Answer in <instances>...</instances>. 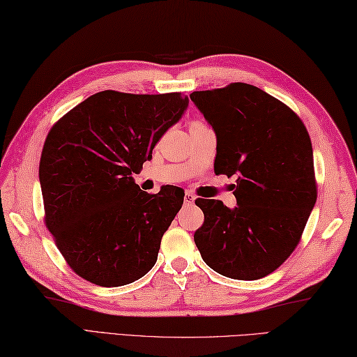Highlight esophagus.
Instances as JSON below:
<instances>
[{"instance_id": "1", "label": "esophagus", "mask_w": 357, "mask_h": 357, "mask_svg": "<svg viewBox=\"0 0 357 357\" xmlns=\"http://www.w3.org/2000/svg\"><path fill=\"white\" fill-rule=\"evenodd\" d=\"M194 202H195V195H194L192 192L186 191V192H185V205L191 206V205H194Z\"/></svg>"}]
</instances>
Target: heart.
I'll list each match as a JSON object with an SVG mask.
<instances>
[{"mask_svg": "<svg viewBox=\"0 0 357 357\" xmlns=\"http://www.w3.org/2000/svg\"><path fill=\"white\" fill-rule=\"evenodd\" d=\"M197 123H199V121H197Z\"/></svg>", "mask_w": 357, "mask_h": 357, "instance_id": "heart-1", "label": "heart"}]
</instances>
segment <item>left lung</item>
Returning <instances> with one entry per match:
<instances>
[{
    "label": "left lung",
    "instance_id": "1",
    "mask_svg": "<svg viewBox=\"0 0 357 357\" xmlns=\"http://www.w3.org/2000/svg\"><path fill=\"white\" fill-rule=\"evenodd\" d=\"M189 97L215 132V174L237 176L234 209L195 200L205 222L194 242L225 278H265L296 250L317 199L308 130L287 105L252 84Z\"/></svg>",
    "mask_w": 357,
    "mask_h": 357
}]
</instances>
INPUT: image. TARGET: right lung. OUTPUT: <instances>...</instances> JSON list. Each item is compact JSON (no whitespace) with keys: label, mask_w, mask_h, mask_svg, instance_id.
<instances>
[{"label":"right lung","mask_w":357,"mask_h":357,"mask_svg":"<svg viewBox=\"0 0 357 357\" xmlns=\"http://www.w3.org/2000/svg\"><path fill=\"white\" fill-rule=\"evenodd\" d=\"M188 103L180 92L101 91L49 130L40 160L45 222L79 278L121 287L155 265L185 192L177 186L143 192L132 174L152 158L157 142Z\"/></svg>","instance_id":"1"}]
</instances>
